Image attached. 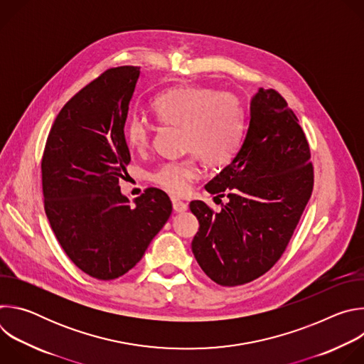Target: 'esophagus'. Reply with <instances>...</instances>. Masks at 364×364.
I'll list each match as a JSON object with an SVG mask.
<instances>
[{
	"instance_id": "obj_1",
	"label": "esophagus",
	"mask_w": 364,
	"mask_h": 364,
	"mask_svg": "<svg viewBox=\"0 0 364 364\" xmlns=\"http://www.w3.org/2000/svg\"><path fill=\"white\" fill-rule=\"evenodd\" d=\"M173 209L176 210V212H178V213H181V212H186L187 209H188V204L187 203H184V201H181V200H178V198H173Z\"/></svg>"
}]
</instances>
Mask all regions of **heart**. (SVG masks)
<instances>
[{
	"mask_svg": "<svg viewBox=\"0 0 364 364\" xmlns=\"http://www.w3.org/2000/svg\"><path fill=\"white\" fill-rule=\"evenodd\" d=\"M152 109L166 125L183 128V146L194 151L193 157L163 164L152 174L154 183L171 194H184L198 177L196 155L207 164L228 161L239 142L243 112L240 102L230 93H219L203 86H178L160 93ZM131 148L144 151L151 142L149 125L132 117L125 127Z\"/></svg>",
	"mask_w": 364,
	"mask_h": 364,
	"instance_id": "heart-1",
	"label": "heart"
}]
</instances>
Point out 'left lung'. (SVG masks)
I'll list each match as a JSON object with an SVG mask.
<instances>
[{"instance_id": "8db88e82", "label": "left lung", "mask_w": 364, "mask_h": 364, "mask_svg": "<svg viewBox=\"0 0 364 364\" xmlns=\"http://www.w3.org/2000/svg\"><path fill=\"white\" fill-rule=\"evenodd\" d=\"M249 109L240 149L205 184L229 201L219 213L200 200L190 203L200 223L191 250L222 287L247 284L278 262L314 187L309 145L287 100L261 87Z\"/></svg>"}]
</instances>
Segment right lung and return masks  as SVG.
I'll return each mask as SVG.
<instances>
[{
    "instance_id": "obj_1",
    "label": "right lung",
    "mask_w": 364,
    "mask_h": 364,
    "mask_svg": "<svg viewBox=\"0 0 364 364\" xmlns=\"http://www.w3.org/2000/svg\"><path fill=\"white\" fill-rule=\"evenodd\" d=\"M139 68L108 69L79 90L51 127L41 160L44 210L85 274L111 281L132 269L168 220L167 193L149 187L135 205L119 180L131 161L124 127Z\"/></svg>"
}]
</instances>
